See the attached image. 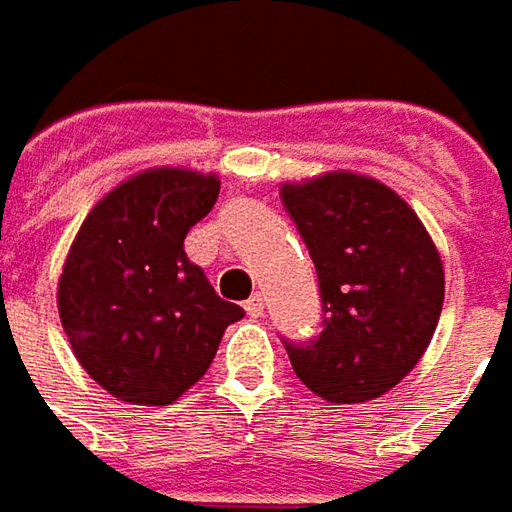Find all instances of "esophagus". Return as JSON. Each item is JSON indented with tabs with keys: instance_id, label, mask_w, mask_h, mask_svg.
<instances>
[{
	"instance_id": "obj_1",
	"label": "esophagus",
	"mask_w": 512,
	"mask_h": 512,
	"mask_svg": "<svg viewBox=\"0 0 512 512\" xmlns=\"http://www.w3.org/2000/svg\"><path fill=\"white\" fill-rule=\"evenodd\" d=\"M245 310H247V316H253V319L265 316V302H262V296H259V293H253V296L245 302Z\"/></svg>"
}]
</instances>
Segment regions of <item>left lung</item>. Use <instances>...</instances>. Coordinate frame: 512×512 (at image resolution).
Returning a JSON list of instances; mask_svg holds the SVG:
<instances>
[{
	"mask_svg": "<svg viewBox=\"0 0 512 512\" xmlns=\"http://www.w3.org/2000/svg\"><path fill=\"white\" fill-rule=\"evenodd\" d=\"M316 265L325 322L285 342L296 376L327 402L379 399L424 356L444 302L442 256L396 190L350 170L282 185Z\"/></svg>",
	"mask_w": 512,
	"mask_h": 512,
	"instance_id": "obj_1",
	"label": "left lung"
}]
</instances>
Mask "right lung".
<instances>
[{
  "label": "right lung",
  "mask_w": 512,
  "mask_h": 512,
  "mask_svg": "<svg viewBox=\"0 0 512 512\" xmlns=\"http://www.w3.org/2000/svg\"><path fill=\"white\" fill-rule=\"evenodd\" d=\"M216 196L213 173L150 168L102 196L70 245L59 319L90 379L122 402H176L245 316L185 253Z\"/></svg>",
  "instance_id": "add662e5"
}]
</instances>
